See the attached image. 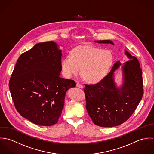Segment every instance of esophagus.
<instances>
[{
  "label": "esophagus",
  "mask_w": 154,
  "mask_h": 154,
  "mask_svg": "<svg viewBox=\"0 0 154 154\" xmlns=\"http://www.w3.org/2000/svg\"><path fill=\"white\" fill-rule=\"evenodd\" d=\"M76 87H79V88H83L84 87V85H82V84H79V83H77V84H76Z\"/></svg>",
  "instance_id": "esophagus-1"
}]
</instances>
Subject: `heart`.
I'll use <instances>...</instances> for the list:
<instances>
[{
	"instance_id": "obj_1",
	"label": "heart",
	"mask_w": 154,
	"mask_h": 154,
	"mask_svg": "<svg viewBox=\"0 0 154 154\" xmlns=\"http://www.w3.org/2000/svg\"><path fill=\"white\" fill-rule=\"evenodd\" d=\"M113 62V56L109 50L92 46H81L74 49L70 57L61 61L63 72L67 78L79 74L89 83L96 84L107 75Z\"/></svg>"
}]
</instances>
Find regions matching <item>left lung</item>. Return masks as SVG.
<instances>
[{
	"instance_id": "8db88e82",
	"label": "left lung",
	"mask_w": 154,
	"mask_h": 154,
	"mask_svg": "<svg viewBox=\"0 0 154 154\" xmlns=\"http://www.w3.org/2000/svg\"><path fill=\"white\" fill-rule=\"evenodd\" d=\"M111 44V40L95 41ZM129 60L122 67V84L117 87L114 72L122 64L117 62L100 82L85 85L86 109L94 123L101 127H114L126 122L135 111L143 94L142 71L138 60L125 50Z\"/></svg>"
}]
</instances>
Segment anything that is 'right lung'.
Listing matches in <instances>:
<instances>
[{
  "mask_svg": "<svg viewBox=\"0 0 154 154\" xmlns=\"http://www.w3.org/2000/svg\"><path fill=\"white\" fill-rule=\"evenodd\" d=\"M62 50L55 42L36 44L19 57L9 87L18 112L34 124L50 126L57 123L65 97L74 81L60 76Z\"/></svg>",
  "mask_w": 154,
  "mask_h": 154,
  "instance_id": "right-lung-1",
  "label": "right lung"
}]
</instances>
